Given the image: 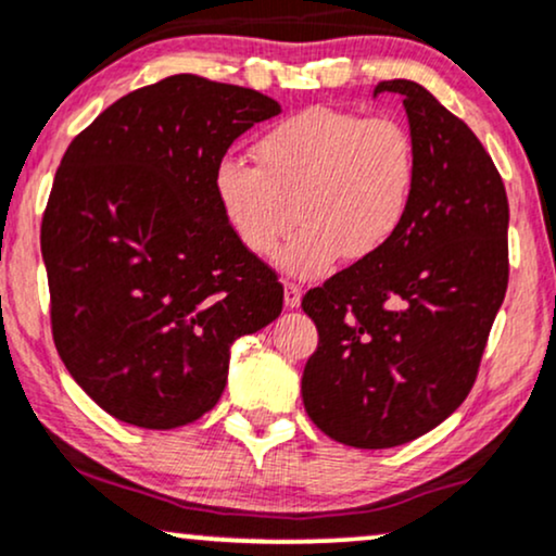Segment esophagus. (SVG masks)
Wrapping results in <instances>:
<instances>
[{"mask_svg":"<svg viewBox=\"0 0 556 556\" xmlns=\"http://www.w3.org/2000/svg\"><path fill=\"white\" fill-rule=\"evenodd\" d=\"M300 300H303V287L295 282H285V305L298 307Z\"/></svg>","mask_w":556,"mask_h":556,"instance_id":"obj_1","label":"esophagus"}]
</instances>
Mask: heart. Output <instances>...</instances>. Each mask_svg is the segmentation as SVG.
Returning <instances> with one entry per match:
<instances>
[{"label":"heart","instance_id":"obj_1","mask_svg":"<svg viewBox=\"0 0 556 556\" xmlns=\"http://www.w3.org/2000/svg\"><path fill=\"white\" fill-rule=\"evenodd\" d=\"M258 168L223 157L212 189L245 251L271 258L298 217L285 266L303 277L339 258L376 256L399 236L417 189V144L386 116L316 109L274 124L253 147Z\"/></svg>","mask_w":556,"mask_h":556}]
</instances>
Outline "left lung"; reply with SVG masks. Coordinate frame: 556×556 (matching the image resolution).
<instances>
[{"mask_svg":"<svg viewBox=\"0 0 556 556\" xmlns=\"http://www.w3.org/2000/svg\"><path fill=\"white\" fill-rule=\"evenodd\" d=\"M399 92L417 144V189L399 236L305 292L318 350L303 404L352 447L404 445L464 404L507 290V193L469 126L412 79Z\"/></svg>","mask_w":556,"mask_h":556,"instance_id":"8db88e82","label":"left lung"}]
</instances>
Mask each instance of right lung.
Instances as JSON below:
<instances>
[{
  "instance_id": "obj_1",
  "label": "right lung",
  "mask_w": 556,
  "mask_h": 556,
  "mask_svg": "<svg viewBox=\"0 0 556 556\" xmlns=\"http://www.w3.org/2000/svg\"><path fill=\"white\" fill-rule=\"evenodd\" d=\"M282 111L173 75L118 98L66 147L41 223L59 357L100 409L144 430L217 404L230 346L282 313L277 274L238 243L212 176Z\"/></svg>"
}]
</instances>
